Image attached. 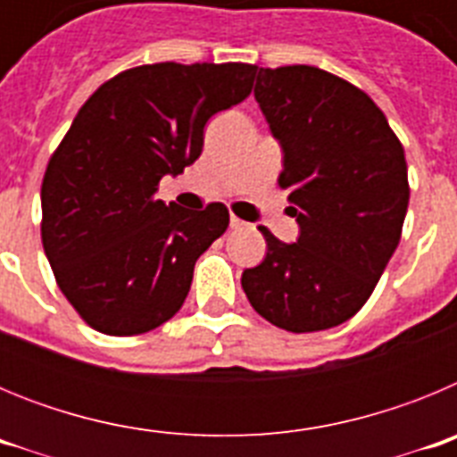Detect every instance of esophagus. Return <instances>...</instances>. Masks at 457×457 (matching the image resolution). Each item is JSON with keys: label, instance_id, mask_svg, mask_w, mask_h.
Returning a JSON list of instances; mask_svg holds the SVG:
<instances>
[{"label": "esophagus", "instance_id": "esophagus-1", "mask_svg": "<svg viewBox=\"0 0 457 457\" xmlns=\"http://www.w3.org/2000/svg\"><path fill=\"white\" fill-rule=\"evenodd\" d=\"M245 221L240 220V217H236V215H231V228H245Z\"/></svg>", "mask_w": 457, "mask_h": 457}]
</instances>
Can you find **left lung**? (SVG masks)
<instances>
[{
    "instance_id": "1",
    "label": "left lung",
    "mask_w": 457,
    "mask_h": 457,
    "mask_svg": "<svg viewBox=\"0 0 457 457\" xmlns=\"http://www.w3.org/2000/svg\"><path fill=\"white\" fill-rule=\"evenodd\" d=\"M256 103L284 151L297 242L261 226L268 253L242 272L256 313L286 332L350 320L401 242L410 204L405 151L361 88L316 66L258 71Z\"/></svg>"
}]
</instances>
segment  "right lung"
Returning <instances> with one entry per match:
<instances>
[{
	"label": "right lung",
	"instance_id": "add662e5",
	"mask_svg": "<svg viewBox=\"0 0 457 457\" xmlns=\"http://www.w3.org/2000/svg\"><path fill=\"white\" fill-rule=\"evenodd\" d=\"M253 78L249 63H153L119 72L82 104L47 162L40 237L93 329L135 337L179 313L228 210L167 205L157 185L201 155L210 116L247 98Z\"/></svg>",
	"mask_w": 457,
	"mask_h": 457
}]
</instances>
